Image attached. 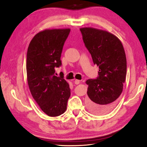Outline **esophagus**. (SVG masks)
<instances>
[{"label":"esophagus","mask_w":147,"mask_h":147,"mask_svg":"<svg viewBox=\"0 0 147 147\" xmlns=\"http://www.w3.org/2000/svg\"><path fill=\"white\" fill-rule=\"evenodd\" d=\"M74 83L75 84H78L80 83V81L78 80H75Z\"/></svg>","instance_id":"obj_1"}]
</instances>
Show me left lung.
Segmentation results:
<instances>
[{
	"label": "left lung",
	"instance_id": "8db88e82",
	"mask_svg": "<svg viewBox=\"0 0 147 147\" xmlns=\"http://www.w3.org/2000/svg\"><path fill=\"white\" fill-rule=\"evenodd\" d=\"M80 30L93 63L99 69L98 77L86 82V104L91 112L106 114L115 107L123 91L127 70L125 51L119 39L107 31L93 28Z\"/></svg>",
	"mask_w": 147,
	"mask_h": 147
}]
</instances>
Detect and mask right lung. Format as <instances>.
<instances>
[{
    "label": "right lung",
    "mask_w": 147,
    "mask_h": 147,
    "mask_svg": "<svg viewBox=\"0 0 147 147\" xmlns=\"http://www.w3.org/2000/svg\"><path fill=\"white\" fill-rule=\"evenodd\" d=\"M70 29H45L30 41L26 57L30 91L43 112L49 117L64 113L70 96L69 84L63 76L55 75L61 65V56Z\"/></svg>",
    "instance_id": "right-lung-1"
}]
</instances>
